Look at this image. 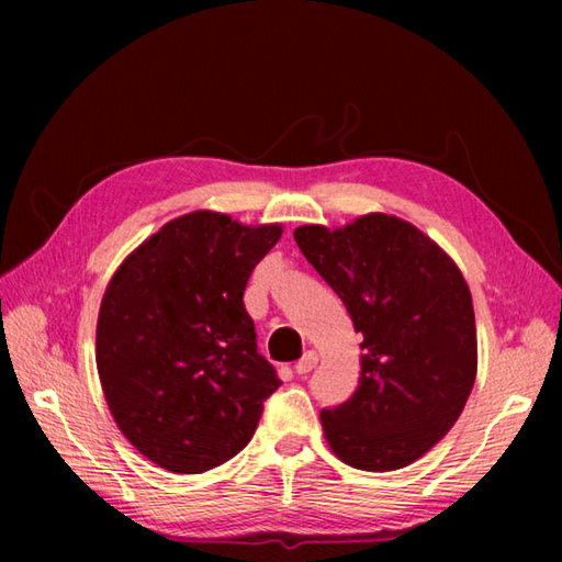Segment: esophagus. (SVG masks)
<instances>
[{
	"label": "esophagus",
	"instance_id": "obj_1",
	"mask_svg": "<svg viewBox=\"0 0 562 562\" xmlns=\"http://www.w3.org/2000/svg\"><path fill=\"white\" fill-rule=\"evenodd\" d=\"M316 362H318V355H316V352H312V350H308V352H304L302 360L294 364V372L300 374V376H304V374L312 372V369L316 367Z\"/></svg>",
	"mask_w": 562,
	"mask_h": 562
}]
</instances>
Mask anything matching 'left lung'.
<instances>
[{"mask_svg":"<svg viewBox=\"0 0 562 562\" xmlns=\"http://www.w3.org/2000/svg\"><path fill=\"white\" fill-rule=\"evenodd\" d=\"M294 241L362 333L357 391L321 411L328 445L352 469H403L449 432L471 396L479 342L469 284L432 238L391 214L342 229L306 224Z\"/></svg>","mask_w":562,"mask_h":562,"instance_id":"1","label":"left lung"}]
</instances>
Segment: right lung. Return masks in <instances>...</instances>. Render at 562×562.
Instances as JSON below:
<instances>
[{
    "mask_svg": "<svg viewBox=\"0 0 562 562\" xmlns=\"http://www.w3.org/2000/svg\"><path fill=\"white\" fill-rule=\"evenodd\" d=\"M280 236V224L190 212L135 248L105 288V401L130 445L166 471L202 473L236 457L282 384L244 306L250 272Z\"/></svg>",
    "mask_w": 562,
    "mask_h": 562,
    "instance_id": "1",
    "label": "right lung"
}]
</instances>
